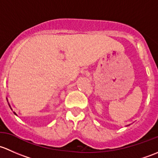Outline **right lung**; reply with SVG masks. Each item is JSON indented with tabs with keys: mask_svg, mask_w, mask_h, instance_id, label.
Here are the masks:
<instances>
[{
	"mask_svg": "<svg viewBox=\"0 0 158 158\" xmlns=\"http://www.w3.org/2000/svg\"><path fill=\"white\" fill-rule=\"evenodd\" d=\"M9 106H10V104H9ZM10 109H11V107H10ZM11 110H12V109H11ZM14 114H15V115H17L15 113H14Z\"/></svg>",
	"mask_w": 158,
	"mask_h": 158,
	"instance_id": "1",
	"label": "right lung"
}]
</instances>
